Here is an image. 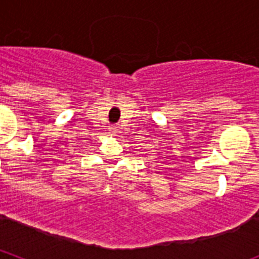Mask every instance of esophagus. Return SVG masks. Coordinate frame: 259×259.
<instances>
[{"label": "esophagus", "instance_id": "34e87169", "mask_svg": "<svg viewBox=\"0 0 259 259\" xmlns=\"http://www.w3.org/2000/svg\"><path fill=\"white\" fill-rule=\"evenodd\" d=\"M118 128H119V125L113 124V125H110V127H109V131L111 132V134H113V135H115L116 132H118Z\"/></svg>", "mask_w": 259, "mask_h": 259}]
</instances>
